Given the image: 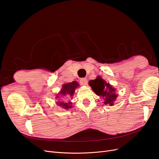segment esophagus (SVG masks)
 I'll return each mask as SVG.
<instances>
[{
    "label": "esophagus",
    "mask_w": 159,
    "mask_h": 159,
    "mask_svg": "<svg viewBox=\"0 0 159 159\" xmlns=\"http://www.w3.org/2000/svg\"><path fill=\"white\" fill-rule=\"evenodd\" d=\"M80 82L81 85H86L87 84V82H88V80L86 78H81L80 80Z\"/></svg>",
    "instance_id": "obj_1"
}]
</instances>
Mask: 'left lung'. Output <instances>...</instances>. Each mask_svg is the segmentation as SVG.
I'll use <instances>...</instances> for the list:
<instances>
[{
	"instance_id": "1",
	"label": "left lung",
	"mask_w": 159,
	"mask_h": 159,
	"mask_svg": "<svg viewBox=\"0 0 159 159\" xmlns=\"http://www.w3.org/2000/svg\"><path fill=\"white\" fill-rule=\"evenodd\" d=\"M89 85L96 94L104 98L105 105L108 104L111 106L113 105L114 100L116 99L117 95L115 93V89L111 85L106 83V81L100 77H98V78L94 80H91Z\"/></svg>"
}]
</instances>
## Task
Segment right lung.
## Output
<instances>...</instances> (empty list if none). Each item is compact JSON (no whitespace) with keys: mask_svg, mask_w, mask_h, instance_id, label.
<instances>
[{"mask_svg":"<svg viewBox=\"0 0 159 159\" xmlns=\"http://www.w3.org/2000/svg\"><path fill=\"white\" fill-rule=\"evenodd\" d=\"M79 86L78 83L75 81H72L71 83H68V84H65L62 86V89L61 91L60 92V95L62 96L63 98H68V97H71L73 95L75 89L76 88ZM59 96H57L56 98H58ZM71 103H64V102H61V101H60V102L57 103V105L59 106H61L62 107H64L66 109H68L71 107Z\"/></svg>","mask_w":159,"mask_h":159,"instance_id":"obj_1","label":"right lung"}]
</instances>
